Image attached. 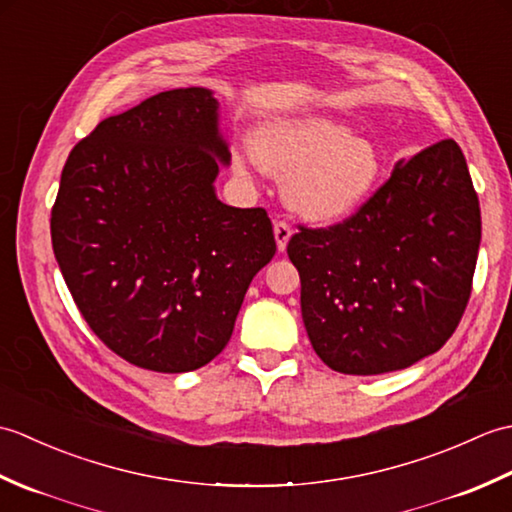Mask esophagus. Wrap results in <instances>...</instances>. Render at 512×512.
<instances>
[{"label":"esophagus","instance_id":"obj_1","mask_svg":"<svg viewBox=\"0 0 512 512\" xmlns=\"http://www.w3.org/2000/svg\"><path fill=\"white\" fill-rule=\"evenodd\" d=\"M273 231H275L277 250H279V253H284L286 246H288V239H290V235H292V233H290V226H288L286 222H275Z\"/></svg>","mask_w":512,"mask_h":512}]
</instances>
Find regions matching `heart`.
<instances>
[{
  "label": "heart",
  "mask_w": 512,
  "mask_h": 512,
  "mask_svg": "<svg viewBox=\"0 0 512 512\" xmlns=\"http://www.w3.org/2000/svg\"><path fill=\"white\" fill-rule=\"evenodd\" d=\"M248 151H233L231 165L250 180L255 169L284 184L292 213L312 224H336L354 215L374 193L383 156L365 136L328 116H275L250 136Z\"/></svg>",
  "instance_id": "obj_1"
}]
</instances>
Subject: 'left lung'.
<instances>
[{
    "label": "left lung",
    "mask_w": 512,
    "mask_h": 512,
    "mask_svg": "<svg viewBox=\"0 0 512 512\" xmlns=\"http://www.w3.org/2000/svg\"><path fill=\"white\" fill-rule=\"evenodd\" d=\"M480 239V202L455 140L398 160L350 220L290 237L314 352L354 376L438 352L471 297Z\"/></svg>",
    "instance_id": "left-lung-1"
}]
</instances>
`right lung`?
Returning <instances> with one entry per match:
<instances>
[{
	"label": "right lung",
	"mask_w": 512,
	"mask_h": 512,
	"mask_svg": "<svg viewBox=\"0 0 512 512\" xmlns=\"http://www.w3.org/2000/svg\"><path fill=\"white\" fill-rule=\"evenodd\" d=\"M231 151L206 88L149 96L76 145L52 206V248L94 334L132 365L193 372L231 339L277 244L264 209L215 193Z\"/></svg>",
	"instance_id": "right-lung-1"
}]
</instances>
